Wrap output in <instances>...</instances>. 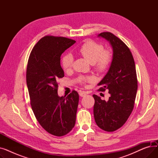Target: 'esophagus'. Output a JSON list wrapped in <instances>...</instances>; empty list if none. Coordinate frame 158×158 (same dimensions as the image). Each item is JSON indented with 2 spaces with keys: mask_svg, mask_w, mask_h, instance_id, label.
<instances>
[{
  "mask_svg": "<svg viewBox=\"0 0 158 158\" xmlns=\"http://www.w3.org/2000/svg\"><path fill=\"white\" fill-rule=\"evenodd\" d=\"M79 95L81 97H85L86 95V93L85 92H79Z\"/></svg>",
  "mask_w": 158,
  "mask_h": 158,
  "instance_id": "1",
  "label": "esophagus"
}]
</instances>
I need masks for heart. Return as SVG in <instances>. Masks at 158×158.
<instances>
[{"label": "heart", "instance_id": "b5f03b06", "mask_svg": "<svg viewBox=\"0 0 158 158\" xmlns=\"http://www.w3.org/2000/svg\"><path fill=\"white\" fill-rule=\"evenodd\" d=\"M79 54L83 57L94 68L99 72H104L107 70L112 61V54L108 50H104V46L92 40H88L82 44L78 50ZM61 64L64 71H68L72 67L73 57L69 54L63 55ZM79 81L82 83L93 81L92 77H80Z\"/></svg>", "mask_w": 158, "mask_h": 158}]
</instances>
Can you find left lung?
Wrapping results in <instances>:
<instances>
[{"instance_id": "obj_1", "label": "left lung", "mask_w": 158, "mask_h": 158, "mask_svg": "<svg viewBox=\"0 0 158 158\" xmlns=\"http://www.w3.org/2000/svg\"><path fill=\"white\" fill-rule=\"evenodd\" d=\"M98 37L109 41L113 48V60L110 69L98 84L100 92L109 90V100L95 99L94 114L97 125L101 129L113 132L126 122L133 110L138 89V80L133 56L129 47L110 32Z\"/></svg>"}]
</instances>
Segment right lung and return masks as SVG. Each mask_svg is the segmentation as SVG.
I'll return each instance as SVG.
<instances>
[{
    "mask_svg": "<svg viewBox=\"0 0 158 158\" xmlns=\"http://www.w3.org/2000/svg\"><path fill=\"white\" fill-rule=\"evenodd\" d=\"M76 41L61 36L41 38L30 54L26 82L33 113L47 132L56 136L68 134L76 123L79 94L57 95L58 81L64 76L61 56Z\"/></svg>",
    "mask_w": 158,
    "mask_h": 158,
    "instance_id": "right-lung-1",
    "label": "right lung"
}]
</instances>
